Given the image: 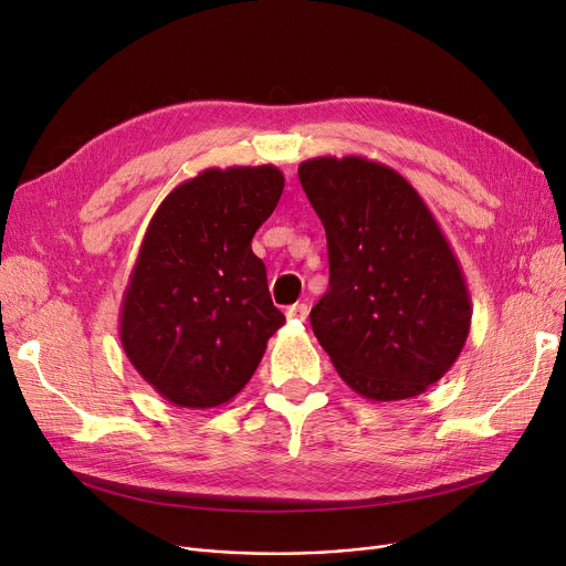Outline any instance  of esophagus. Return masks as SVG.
Returning a JSON list of instances; mask_svg holds the SVG:
<instances>
[{"instance_id": "esophagus-1", "label": "esophagus", "mask_w": 566, "mask_h": 566, "mask_svg": "<svg viewBox=\"0 0 566 566\" xmlns=\"http://www.w3.org/2000/svg\"><path fill=\"white\" fill-rule=\"evenodd\" d=\"M284 314H286V318H291V321H305L307 314H310V307H307L305 303H298V305H291Z\"/></svg>"}]
</instances>
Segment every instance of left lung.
I'll return each mask as SVG.
<instances>
[{"label":"left lung","mask_w":566,"mask_h":566,"mask_svg":"<svg viewBox=\"0 0 566 566\" xmlns=\"http://www.w3.org/2000/svg\"><path fill=\"white\" fill-rule=\"evenodd\" d=\"M301 186L328 235L331 282L312 331L353 392L418 397L470 333V293L448 238L406 178L363 156L301 163Z\"/></svg>","instance_id":"1"}]
</instances>
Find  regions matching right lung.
<instances>
[{
  "instance_id": "1",
  "label": "right lung",
  "mask_w": 566,
  "mask_h": 566,
  "mask_svg": "<svg viewBox=\"0 0 566 566\" xmlns=\"http://www.w3.org/2000/svg\"><path fill=\"white\" fill-rule=\"evenodd\" d=\"M282 190L275 165L211 167L176 186L148 222L118 337L130 365L169 403L231 401L284 325L252 252Z\"/></svg>"
}]
</instances>
